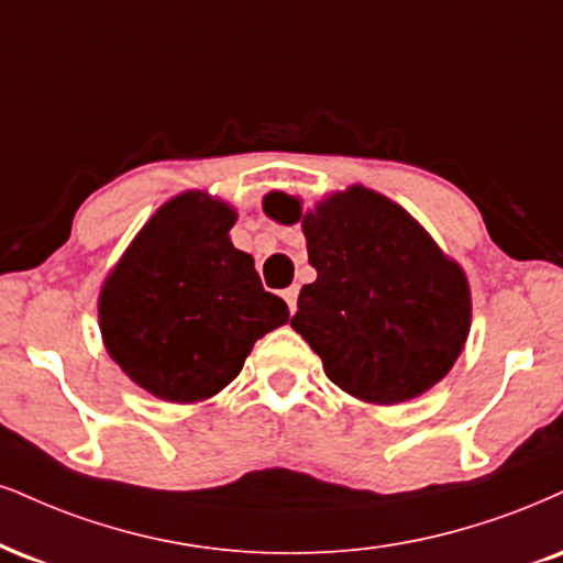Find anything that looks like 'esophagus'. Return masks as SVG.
<instances>
[{
	"label": "esophagus",
	"mask_w": 563,
	"mask_h": 563,
	"mask_svg": "<svg viewBox=\"0 0 563 563\" xmlns=\"http://www.w3.org/2000/svg\"><path fill=\"white\" fill-rule=\"evenodd\" d=\"M283 299H286L290 311H296V301H299V286H290L283 290Z\"/></svg>",
	"instance_id": "34e87169"
}]
</instances>
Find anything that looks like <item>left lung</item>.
Masks as SVG:
<instances>
[{"mask_svg": "<svg viewBox=\"0 0 563 563\" xmlns=\"http://www.w3.org/2000/svg\"><path fill=\"white\" fill-rule=\"evenodd\" d=\"M264 209L296 222L299 201ZM317 280L301 288L290 328L324 375L369 404H401L449 375L470 333V288L456 262L385 196L354 186L303 214Z\"/></svg>", "mask_w": 563, "mask_h": 563, "instance_id": "left-lung-1", "label": "left lung"}]
</instances>
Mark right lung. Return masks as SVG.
I'll list each match as a JSON object with an SVG mask.
<instances>
[{"mask_svg": "<svg viewBox=\"0 0 563 563\" xmlns=\"http://www.w3.org/2000/svg\"><path fill=\"white\" fill-rule=\"evenodd\" d=\"M233 209L183 194L135 235L99 299L104 346L131 380L175 404L239 377L288 303L264 290L254 260L228 239Z\"/></svg>", "mask_w": 563, "mask_h": 563, "instance_id": "1", "label": "right lung"}]
</instances>
